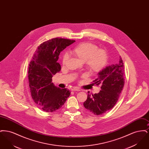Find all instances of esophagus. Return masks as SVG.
Returning <instances> with one entry per match:
<instances>
[{
    "label": "esophagus",
    "instance_id": "34e87169",
    "mask_svg": "<svg viewBox=\"0 0 149 149\" xmlns=\"http://www.w3.org/2000/svg\"><path fill=\"white\" fill-rule=\"evenodd\" d=\"M71 91H77V92L80 91V90L79 88H72V89H71Z\"/></svg>",
    "mask_w": 149,
    "mask_h": 149
}]
</instances>
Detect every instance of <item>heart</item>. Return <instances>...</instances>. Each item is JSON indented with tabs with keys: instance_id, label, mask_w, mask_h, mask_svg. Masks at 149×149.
I'll list each match as a JSON object with an SVG mask.
<instances>
[{
	"instance_id": "obj_1",
	"label": "heart",
	"mask_w": 149,
	"mask_h": 149,
	"mask_svg": "<svg viewBox=\"0 0 149 149\" xmlns=\"http://www.w3.org/2000/svg\"><path fill=\"white\" fill-rule=\"evenodd\" d=\"M69 55L76 57L84 62L88 70L92 72H98L106 65L107 56L104 50L98 49V47L91 43H80L72 49ZM69 58L68 54H64L63 63L65 64Z\"/></svg>"
}]
</instances>
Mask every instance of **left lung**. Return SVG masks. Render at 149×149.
Here are the masks:
<instances>
[{"instance_id":"8db88e82","label":"left lung","mask_w":149,"mask_h":149,"mask_svg":"<svg viewBox=\"0 0 149 149\" xmlns=\"http://www.w3.org/2000/svg\"><path fill=\"white\" fill-rule=\"evenodd\" d=\"M124 75V65L120 56L117 63L108 65L99 71L93 84L100 85L101 90L94 94H88L83 103L85 108L95 115L102 114L111 109L123 89Z\"/></svg>"}]
</instances>
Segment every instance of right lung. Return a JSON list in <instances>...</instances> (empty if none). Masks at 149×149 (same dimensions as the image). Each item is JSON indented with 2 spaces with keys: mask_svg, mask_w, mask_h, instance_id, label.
I'll use <instances>...</instances> for the list:
<instances>
[{
  "mask_svg": "<svg viewBox=\"0 0 149 149\" xmlns=\"http://www.w3.org/2000/svg\"><path fill=\"white\" fill-rule=\"evenodd\" d=\"M75 42L55 38L41 44L32 57L29 68V82L31 96L43 111L52 112L60 109L69 97L67 88L60 89L52 83V78L61 70L57 61L60 53Z\"/></svg>",
  "mask_w": 149,
  "mask_h": 149,
  "instance_id": "1",
  "label": "right lung"
}]
</instances>
